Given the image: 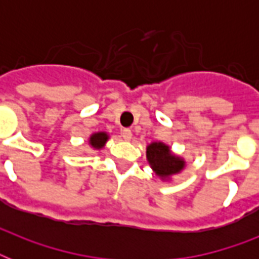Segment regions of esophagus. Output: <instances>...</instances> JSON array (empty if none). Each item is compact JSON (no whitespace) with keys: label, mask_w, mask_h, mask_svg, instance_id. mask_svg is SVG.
<instances>
[{"label":"esophagus","mask_w":259,"mask_h":259,"mask_svg":"<svg viewBox=\"0 0 259 259\" xmlns=\"http://www.w3.org/2000/svg\"><path fill=\"white\" fill-rule=\"evenodd\" d=\"M132 136H133V133H132V130L130 129H125L122 132V137H123L125 141H130V140H132Z\"/></svg>","instance_id":"obj_1"}]
</instances>
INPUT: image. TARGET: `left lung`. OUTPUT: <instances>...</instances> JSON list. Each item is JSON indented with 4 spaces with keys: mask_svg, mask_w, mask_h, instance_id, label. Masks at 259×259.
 Wrapping results in <instances>:
<instances>
[{
    "mask_svg": "<svg viewBox=\"0 0 259 259\" xmlns=\"http://www.w3.org/2000/svg\"><path fill=\"white\" fill-rule=\"evenodd\" d=\"M146 160L154 175L161 181H170L172 176L184 170L187 162L161 141H153L146 146Z\"/></svg>",
    "mask_w": 259,
    "mask_h": 259,
    "instance_id": "8db88e82",
    "label": "left lung"
}]
</instances>
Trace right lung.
I'll list each match as a JSON object with an SVG mask.
<instances>
[{
  "label": "right lung",
  "instance_id": "obj_1",
  "mask_svg": "<svg viewBox=\"0 0 259 259\" xmlns=\"http://www.w3.org/2000/svg\"><path fill=\"white\" fill-rule=\"evenodd\" d=\"M109 133H106V132H95L89 137V145L94 150H101L105 148L106 142L109 141Z\"/></svg>",
  "mask_w": 259,
  "mask_h": 259
}]
</instances>
